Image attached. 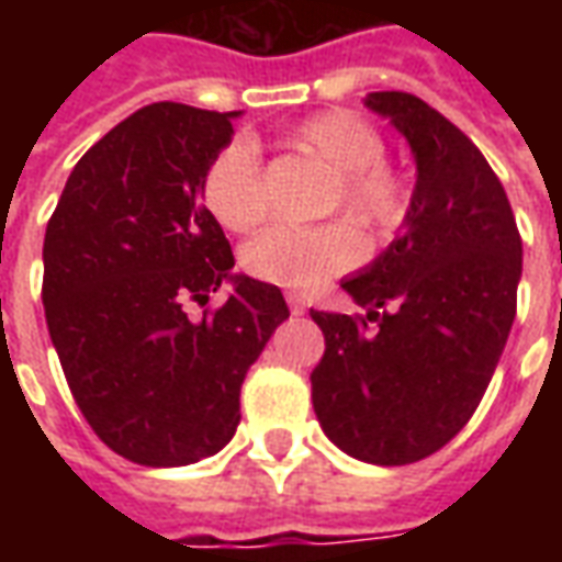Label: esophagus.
Here are the masks:
<instances>
[{"instance_id": "34e87169", "label": "esophagus", "mask_w": 562, "mask_h": 562, "mask_svg": "<svg viewBox=\"0 0 562 562\" xmlns=\"http://www.w3.org/2000/svg\"><path fill=\"white\" fill-rule=\"evenodd\" d=\"M285 304H289V310H292V316H304L306 304H304V297H301L297 292H285Z\"/></svg>"}]
</instances>
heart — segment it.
<instances>
[{
    "label": "heart",
    "mask_w": 562,
    "mask_h": 562,
    "mask_svg": "<svg viewBox=\"0 0 562 562\" xmlns=\"http://www.w3.org/2000/svg\"><path fill=\"white\" fill-rule=\"evenodd\" d=\"M285 147L334 173L318 201L322 216L342 213L373 240H389L409 220L413 192L385 161V138L352 111H328L304 120L285 138ZM201 201L228 232H249L265 220V173L252 144L234 140L210 161L201 177ZM351 226L328 220L310 228H268L246 244L244 268L273 285H318L352 270L364 256L361 237Z\"/></svg>",
    "instance_id": "heart-1"
}]
</instances>
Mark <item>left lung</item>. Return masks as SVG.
<instances>
[{
  "label": "left lung",
  "instance_id": "1",
  "mask_svg": "<svg viewBox=\"0 0 562 562\" xmlns=\"http://www.w3.org/2000/svg\"><path fill=\"white\" fill-rule=\"evenodd\" d=\"M415 153L401 237L342 289L367 316L310 313L325 334L313 409L346 454L403 467L451 442L482 403L518 310L520 234L479 147L413 92H370Z\"/></svg>",
  "mask_w": 562,
  "mask_h": 562
}]
</instances>
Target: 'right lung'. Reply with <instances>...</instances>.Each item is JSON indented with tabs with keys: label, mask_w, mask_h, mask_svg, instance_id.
<instances>
[{
	"label": "right lung",
	"mask_w": 562,
	"mask_h": 562,
	"mask_svg": "<svg viewBox=\"0 0 562 562\" xmlns=\"http://www.w3.org/2000/svg\"><path fill=\"white\" fill-rule=\"evenodd\" d=\"M237 111L156 102L75 165L44 234L42 301L71 397L104 446L140 467L216 454L240 424V385L289 318L270 282L234 277L201 177ZM232 279L220 311L189 319Z\"/></svg>",
	"instance_id": "obj_1"
}]
</instances>
